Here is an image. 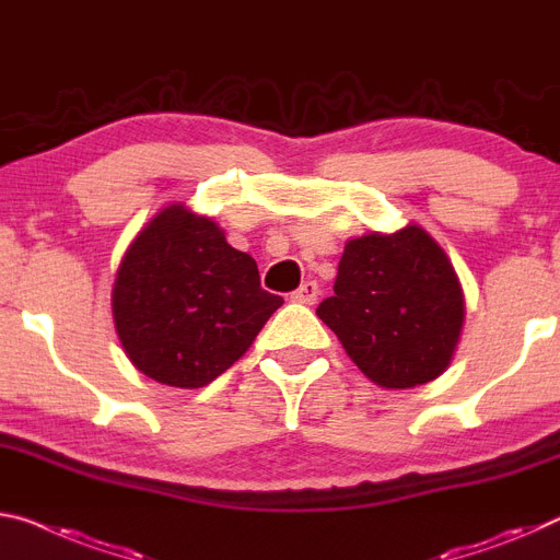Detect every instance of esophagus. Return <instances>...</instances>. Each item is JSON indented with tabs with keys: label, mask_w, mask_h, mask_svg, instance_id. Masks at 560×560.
I'll use <instances>...</instances> for the list:
<instances>
[{
	"label": "esophagus",
	"mask_w": 560,
	"mask_h": 560,
	"mask_svg": "<svg viewBox=\"0 0 560 560\" xmlns=\"http://www.w3.org/2000/svg\"><path fill=\"white\" fill-rule=\"evenodd\" d=\"M318 296V283L316 281H304L301 287L291 294V299L296 301V304H314Z\"/></svg>",
	"instance_id": "obj_1"
}]
</instances>
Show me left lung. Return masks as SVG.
<instances>
[{"label": "left lung", "instance_id": "obj_1", "mask_svg": "<svg viewBox=\"0 0 560 560\" xmlns=\"http://www.w3.org/2000/svg\"><path fill=\"white\" fill-rule=\"evenodd\" d=\"M464 314L454 266L416 224L351 238L334 296L316 308L351 361L384 388L439 378L454 359Z\"/></svg>", "mask_w": 560, "mask_h": 560}]
</instances>
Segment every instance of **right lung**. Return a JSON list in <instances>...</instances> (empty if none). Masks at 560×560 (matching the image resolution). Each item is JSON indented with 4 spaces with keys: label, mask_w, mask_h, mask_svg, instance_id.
I'll return each mask as SVG.
<instances>
[{
    "label": "right lung",
    "mask_w": 560,
    "mask_h": 560,
    "mask_svg": "<svg viewBox=\"0 0 560 560\" xmlns=\"http://www.w3.org/2000/svg\"><path fill=\"white\" fill-rule=\"evenodd\" d=\"M281 304L261 289L252 256L184 203L141 229L112 289L114 326L129 361L176 388H201L224 374Z\"/></svg>",
    "instance_id": "obj_1"
}]
</instances>
